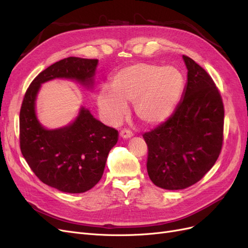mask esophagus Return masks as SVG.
<instances>
[{
  "mask_svg": "<svg viewBox=\"0 0 248 248\" xmlns=\"http://www.w3.org/2000/svg\"><path fill=\"white\" fill-rule=\"evenodd\" d=\"M131 137H132V132L130 130L124 129L120 132V138H122V139H130Z\"/></svg>",
  "mask_w": 248,
  "mask_h": 248,
  "instance_id": "34e87169",
  "label": "esophagus"
}]
</instances>
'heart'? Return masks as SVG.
Instances as JSON below:
<instances>
[{
    "instance_id": "1",
    "label": "heart",
    "mask_w": 248,
    "mask_h": 248,
    "mask_svg": "<svg viewBox=\"0 0 248 248\" xmlns=\"http://www.w3.org/2000/svg\"><path fill=\"white\" fill-rule=\"evenodd\" d=\"M111 88L102 86L97 95L99 110L108 122L119 123L134 102L138 119L147 126H158L172 115L184 89V78L175 67L137 63L118 70Z\"/></svg>"
}]
</instances>
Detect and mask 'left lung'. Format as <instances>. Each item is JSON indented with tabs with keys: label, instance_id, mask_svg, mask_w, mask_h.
I'll return each mask as SVG.
<instances>
[{
	"label": "left lung",
	"instance_id": "8db88e82",
	"mask_svg": "<svg viewBox=\"0 0 248 248\" xmlns=\"http://www.w3.org/2000/svg\"><path fill=\"white\" fill-rule=\"evenodd\" d=\"M187 82L174 114L146 132L147 170L163 189L187 188L204 177L218 158L223 140L221 96L205 69L187 56Z\"/></svg>",
	"mask_w": 248,
	"mask_h": 248
}]
</instances>
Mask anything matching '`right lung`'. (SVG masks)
<instances>
[{
	"mask_svg": "<svg viewBox=\"0 0 248 248\" xmlns=\"http://www.w3.org/2000/svg\"><path fill=\"white\" fill-rule=\"evenodd\" d=\"M98 60L69 57L40 72L28 88L19 114L22 156L44 184L68 193L90 190L99 182L118 131L95 119L80 107L68 125L47 129L36 114V99L42 84L56 78L76 80L87 90L94 87Z\"/></svg>",
	"mask_w": 248,
	"mask_h": 248,
	"instance_id": "add662e5",
	"label": "right lung"
}]
</instances>
